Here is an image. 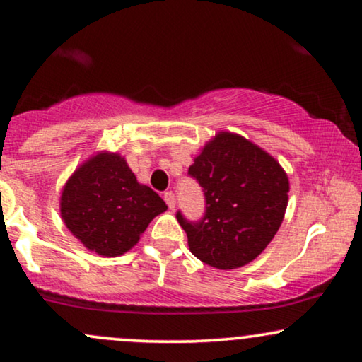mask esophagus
<instances>
[{"mask_svg":"<svg viewBox=\"0 0 362 362\" xmlns=\"http://www.w3.org/2000/svg\"><path fill=\"white\" fill-rule=\"evenodd\" d=\"M163 199H165V202L168 204V207H170V209H175V206H176V196H175V192H173V191H166L165 194H163Z\"/></svg>","mask_w":362,"mask_h":362,"instance_id":"obj_1","label":"esophagus"}]
</instances>
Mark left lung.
Returning a JSON list of instances; mask_svg holds the SVG:
<instances>
[{
  "instance_id": "left-lung-1",
  "label": "left lung",
  "mask_w": 362,
  "mask_h": 362,
  "mask_svg": "<svg viewBox=\"0 0 362 362\" xmlns=\"http://www.w3.org/2000/svg\"><path fill=\"white\" fill-rule=\"evenodd\" d=\"M187 176L204 192V214L176 212L192 255L227 270L259 257L279 230L288 202V177L269 153L234 133L207 143Z\"/></svg>"
}]
</instances>
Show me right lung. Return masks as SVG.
<instances>
[{"label":"right lung","instance_id":"1","mask_svg":"<svg viewBox=\"0 0 362 362\" xmlns=\"http://www.w3.org/2000/svg\"><path fill=\"white\" fill-rule=\"evenodd\" d=\"M166 209L165 201L140 185L127 161L113 153L83 163L61 196L67 229L88 250L105 257L130 250L153 217Z\"/></svg>","mask_w":362,"mask_h":362}]
</instances>
